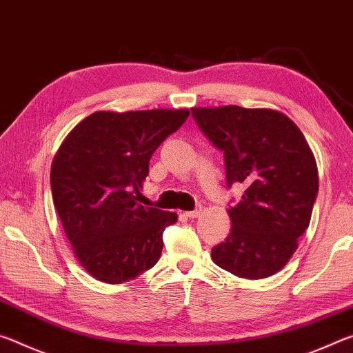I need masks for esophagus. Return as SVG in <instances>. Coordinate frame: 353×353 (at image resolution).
<instances>
[{
	"label": "esophagus",
	"mask_w": 353,
	"mask_h": 353,
	"mask_svg": "<svg viewBox=\"0 0 353 353\" xmlns=\"http://www.w3.org/2000/svg\"><path fill=\"white\" fill-rule=\"evenodd\" d=\"M201 213H202V207H196L194 210L185 212V216H187V218H198Z\"/></svg>",
	"instance_id": "esophagus-1"
}]
</instances>
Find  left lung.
I'll list each match as a JSON object with an SVG mask.
<instances>
[{"instance_id": "8db88e82", "label": "left lung", "mask_w": 353, "mask_h": 353, "mask_svg": "<svg viewBox=\"0 0 353 353\" xmlns=\"http://www.w3.org/2000/svg\"><path fill=\"white\" fill-rule=\"evenodd\" d=\"M193 118L224 152L227 187H246L230 207L229 236L212 249L214 265L243 279L279 272L308 229L318 194V166L294 121L272 109L193 107Z\"/></svg>"}]
</instances>
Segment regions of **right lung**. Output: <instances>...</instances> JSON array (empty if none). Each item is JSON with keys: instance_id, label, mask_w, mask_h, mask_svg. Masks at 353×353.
Wrapping results in <instances>:
<instances>
[{"instance_id": "obj_1", "label": "right lung", "mask_w": 353, "mask_h": 353, "mask_svg": "<svg viewBox=\"0 0 353 353\" xmlns=\"http://www.w3.org/2000/svg\"><path fill=\"white\" fill-rule=\"evenodd\" d=\"M190 110L94 112L62 141L51 165L52 202L81 266L105 283L134 280L159 261L177 214L141 205L149 160Z\"/></svg>"}]
</instances>
